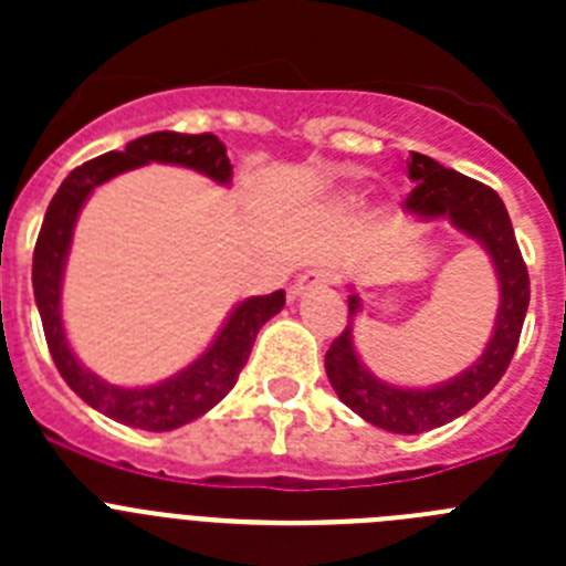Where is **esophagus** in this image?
<instances>
[{
    "mask_svg": "<svg viewBox=\"0 0 566 566\" xmlns=\"http://www.w3.org/2000/svg\"><path fill=\"white\" fill-rule=\"evenodd\" d=\"M332 283H334V277L328 272H306V274H300V277L294 280V286L289 289V297L297 300V297H303V294L314 292V289L332 286Z\"/></svg>",
    "mask_w": 566,
    "mask_h": 566,
    "instance_id": "esophagus-1",
    "label": "esophagus"
}]
</instances>
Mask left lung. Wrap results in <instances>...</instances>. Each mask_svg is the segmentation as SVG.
I'll return each instance as SVG.
<instances>
[{
  "instance_id": "1",
  "label": "left lung",
  "mask_w": 566,
  "mask_h": 566,
  "mask_svg": "<svg viewBox=\"0 0 566 566\" xmlns=\"http://www.w3.org/2000/svg\"><path fill=\"white\" fill-rule=\"evenodd\" d=\"M408 178L413 189L402 203L405 212L417 221H448L488 252L499 280V308L484 352L462 374L428 388H402L379 379L359 359L354 348V317L363 312V300L359 294H348V326L326 354L328 382L357 417L391 433L431 431L482 402L507 371L530 303L527 266L502 198L422 153H411L408 158Z\"/></svg>"
}]
</instances>
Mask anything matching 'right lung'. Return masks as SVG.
Listing matches in <instances>:
<instances>
[{
    "label": "right lung",
    "mask_w": 566,
    "mask_h": 566,
    "mask_svg": "<svg viewBox=\"0 0 566 566\" xmlns=\"http://www.w3.org/2000/svg\"><path fill=\"white\" fill-rule=\"evenodd\" d=\"M153 161L195 169L221 187L232 184V164H229L227 147L212 133L184 135L169 133V129L149 133L129 142L124 153H104L93 161L82 164L64 178L44 212L42 232H39L36 252H33V297H36L50 357L56 363L64 382L90 408H96L98 413L129 424V428L175 431V428L212 411L214 405L232 391L240 368L247 365L249 354H252L258 332L286 306V292L240 300L223 319V326L218 328L207 352L161 382L124 388V385H113L90 371L70 348L62 323V280L70 243H73V229H76L78 212L93 195V189L107 184L115 175L147 167Z\"/></svg>",
    "instance_id": "add662e5"
}]
</instances>
